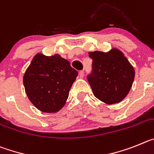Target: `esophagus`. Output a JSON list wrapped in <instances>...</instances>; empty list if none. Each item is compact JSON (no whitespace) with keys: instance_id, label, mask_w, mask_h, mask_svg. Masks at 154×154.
Here are the masks:
<instances>
[{"instance_id":"esophagus-1","label":"esophagus","mask_w":154,"mask_h":154,"mask_svg":"<svg viewBox=\"0 0 154 154\" xmlns=\"http://www.w3.org/2000/svg\"><path fill=\"white\" fill-rule=\"evenodd\" d=\"M79 76H80V78H83L84 76V70H80V73H79Z\"/></svg>"}]
</instances>
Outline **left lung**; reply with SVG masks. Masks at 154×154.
I'll return each instance as SVG.
<instances>
[{
	"label": "left lung",
	"instance_id": "obj_1",
	"mask_svg": "<svg viewBox=\"0 0 154 154\" xmlns=\"http://www.w3.org/2000/svg\"><path fill=\"white\" fill-rule=\"evenodd\" d=\"M92 71L87 76L94 96L107 104L119 103L132 87L135 71L124 54L113 48L109 52H90Z\"/></svg>",
	"mask_w": 154,
	"mask_h": 154
}]
</instances>
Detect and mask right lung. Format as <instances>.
<instances>
[{
    "mask_svg": "<svg viewBox=\"0 0 154 154\" xmlns=\"http://www.w3.org/2000/svg\"><path fill=\"white\" fill-rule=\"evenodd\" d=\"M78 72L60 55L37 54L23 77L30 102L44 113H55L65 104Z\"/></svg>",
    "mask_w": 154,
    "mask_h": 154,
    "instance_id": "add662e5",
    "label": "right lung"
}]
</instances>
